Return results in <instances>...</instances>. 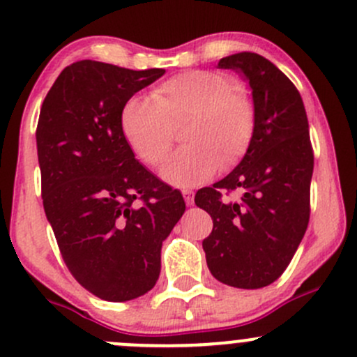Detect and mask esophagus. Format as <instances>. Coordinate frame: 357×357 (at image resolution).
<instances>
[{
  "label": "esophagus",
  "mask_w": 357,
  "mask_h": 357,
  "mask_svg": "<svg viewBox=\"0 0 357 357\" xmlns=\"http://www.w3.org/2000/svg\"><path fill=\"white\" fill-rule=\"evenodd\" d=\"M183 198H184V202H186L188 206H191V204L195 203V192L190 190H183Z\"/></svg>",
  "instance_id": "34e87169"
}]
</instances>
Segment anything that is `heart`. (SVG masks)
Listing matches in <instances>:
<instances>
[{
  "mask_svg": "<svg viewBox=\"0 0 357 357\" xmlns=\"http://www.w3.org/2000/svg\"><path fill=\"white\" fill-rule=\"evenodd\" d=\"M183 149L162 167L166 183L178 188L203 184L216 169L238 165L255 134V104L243 85L215 70L171 77L147 97H130L119 114L127 146L146 166L165 162L173 127L181 126Z\"/></svg>",
  "mask_w": 357,
  "mask_h": 357,
  "instance_id": "1",
  "label": "heart"
}]
</instances>
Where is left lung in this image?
Returning <instances> with one entry per match:
<instances>
[{"mask_svg": "<svg viewBox=\"0 0 357 357\" xmlns=\"http://www.w3.org/2000/svg\"><path fill=\"white\" fill-rule=\"evenodd\" d=\"M220 68L241 73L252 89L255 134L227 178L196 192L213 231L203 240L213 277L236 289H261L289 267L309 225L314 153L296 85L258 53L225 56ZM240 189V202L222 199Z\"/></svg>", "mask_w": 357, "mask_h": 357, "instance_id": "obj_1", "label": "left lung"}]
</instances>
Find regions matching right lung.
I'll return each instance as SVG.
<instances>
[{
  "instance_id": "add662e5",
  "label": "right lung",
  "mask_w": 357,
  "mask_h": 357,
  "mask_svg": "<svg viewBox=\"0 0 357 357\" xmlns=\"http://www.w3.org/2000/svg\"><path fill=\"white\" fill-rule=\"evenodd\" d=\"M80 60L45 97L36 127L45 215L65 264L93 296H144L161 272V247L186 204L134 158L119 126L122 105L165 75Z\"/></svg>"
}]
</instances>
